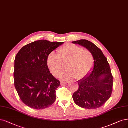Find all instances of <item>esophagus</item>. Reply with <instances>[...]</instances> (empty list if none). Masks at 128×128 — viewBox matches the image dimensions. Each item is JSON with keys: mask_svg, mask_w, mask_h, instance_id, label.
Returning a JSON list of instances; mask_svg holds the SVG:
<instances>
[{"mask_svg": "<svg viewBox=\"0 0 128 128\" xmlns=\"http://www.w3.org/2000/svg\"><path fill=\"white\" fill-rule=\"evenodd\" d=\"M68 83V82H65V81H60V84H61L62 86V85H65V84H66Z\"/></svg>", "mask_w": 128, "mask_h": 128, "instance_id": "esophagus-1", "label": "esophagus"}]
</instances>
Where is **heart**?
Returning <instances> with one entry per match:
<instances>
[{
  "instance_id": "obj_1",
  "label": "heart",
  "mask_w": 128,
  "mask_h": 128,
  "mask_svg": "<svg viewBox=\"0 0 128 128\" xmlns=\"http://www.w3.org/2000/svg\"><path fill=\"white\" fill-rule=\"evenodd\" d=\"M58 55L51 52L47 57V66L50 72L57 76L66 64L68 69L58 75V77L68 80L75 77L77 80L84 78L91 70L94 61L91 52L76 45L68 44L58 50Z\"/></svg>"
}]
</instances>
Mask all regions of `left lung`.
<instances>
[{
    "mask_svg": "<svg viewBox=\"0 0 128 128\" xmlns=\"http://www.w3.org/2000/svg\"><path fill=\"white\" fill-rule=\"evenodd\" d=\"M72 43L86 48L94 58L91 71L77 82L79 88L73 94V100L82 108L96 109L104 104L111 96L113 76L109 64L102 50L93 42L81 40Z\"/></svg>",
    "mask_w": 128,
    "mask_h": 128,
    "instance_id": "obj_1",
    "label": "left lung"
}]
</instances>
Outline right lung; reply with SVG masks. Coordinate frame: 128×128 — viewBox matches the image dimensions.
<instances>
[{"label": "right lung", "instance_id": "right-lung-1", "mask_svg": "<svg viewBox=\"0 0 128 128\" xmlns=\"http://www.w3.org/2000/svg\"><path fill=\"white\" fill-rule=\"evenodd\" d=\"M64 42L40 40L27 44L16 56L14 84L21 100L37 110L44 109L55 102L60 82L50 73L47 57Z\"/></svg>", "mask_w": 128, "mask_h": 128}]
</instances>
